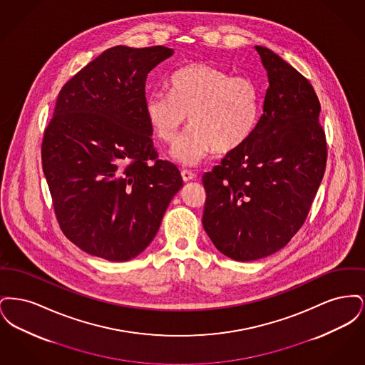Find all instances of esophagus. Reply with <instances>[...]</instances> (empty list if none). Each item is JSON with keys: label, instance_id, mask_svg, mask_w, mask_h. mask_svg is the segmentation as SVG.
I'll use <instances>...</instances> for the list:
<instances>
[{"label": "esophagus", "instance_id": "esophagus-1", "mask_svg": "<svg viewBox=\"0 0 365 365\" xmlns=\"http://www.w3.org/2000/svg\"><path fill=\"white\" fill-rule=\"evenodd\" d=\"M180 174H182V179H183L185 182H190V180L195 179V174L191 173V171H187V170H183Z\"/></svg>", "mask_w": 365, "mask_h": 365}]
</instances>
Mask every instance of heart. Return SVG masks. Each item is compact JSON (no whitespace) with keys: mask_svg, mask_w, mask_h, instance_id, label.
I'll return each instance as SVG.
<instances>
[{"mask_svg":"<svg viewBox=\"0 0 365 365\" xmlns=\"http://www.w3.org/2000/svg\"><path fill=\"white\" fill-rule=\"evenodd\" d=\"M170 94L155 91L145 104L157 138L173 143L189 119L190 130L173 148L175 161L192 167L215 152L240 149L256 131L261 116V90L245 75H231L207 63L175 71Z\"/></svg>","mask_w":365,"mask_h":365,"instance_id":"heart-1","label":"heart"}]
</instances>
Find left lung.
Returning <instances> with one entry per match:
<instances>
[{"mask_svg":"<svg viewBox=\"0 0 365 365\" xmlns=\"http://www.w3.org/2000/svg\"><path fill=\"white\" fill-rule=\"evenodd\" d=\"M255 48L269 83L259 125L202 176L204 230L237 261L259 260L289 243L309 213L327 161L312 85L277 53Z\"/></svg>","mask_w":365,"mask_h":365,"instance_id":"1","label":"left lung"}]
</instances>
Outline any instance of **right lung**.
Wrapping results in <instances>:
<instances>
[{
  "label": "right lung",
  "mask_w": 365,
  "mask_h": 365,
  "mask_svg": "<svg viewBox=\"0 0 365 365\" xmlns=\"http://www.w3.org/2000/svg\"><path fill=\"white\" fill-rule=\"evenodd\" d=\"M173 54L113 46L58 93L42 168L61 231L91 256L137 257L183 186L174 164L157 158L145 113L148 73Z\"/></svg>",
  "instance_id": "1"
}]
</instances>
